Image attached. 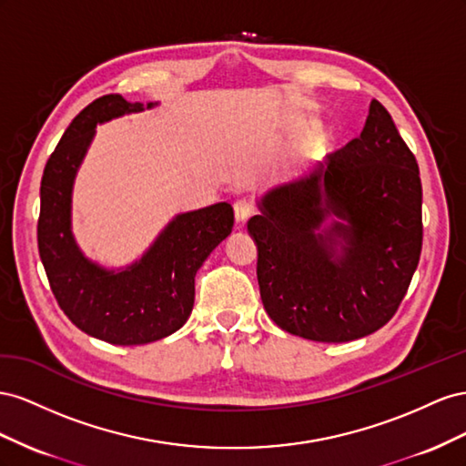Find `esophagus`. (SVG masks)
Returning <instances> with one entry per match:
<instances>
[{
  "label": "esophagus",
  "instance_id": "esophagus-1",
  "mask_svg": "<svg viewBox=\"0 0 466 466\" xmlns=\"http://www.w3.org/2000/svg\"><path fill=\"white\" fill-rule=\"evenodd\" d=\"M234 215L238 222H246L251 215H254V203L249 198H238L234 203Z\"/></svg>",
  "mask_w": 466,
  "mask_h": 466
}]
</instances>
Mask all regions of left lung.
Returning <instances> with one entry per match:
<instances>
[{"label": "left lung", "instance_id": "left-lung-1", "mask_svg": "<svg viewBox=\"0 0 466 466\" xmlns=\"http://www.w3.org/2000/svg\"><path fill=\"white\" fill-rule=\"evenodd\" d=\"M328 214L349 224L314 235ZM248 230L258 244L263 309L279 328L341 343L387 324L423 240L420 167L390 113L373 99L361 135L310 177L265 195ZM336 237L346 242L339 258Z\"/></svg>", "mask_w": 466, "mask_h": 466}]
</instances>
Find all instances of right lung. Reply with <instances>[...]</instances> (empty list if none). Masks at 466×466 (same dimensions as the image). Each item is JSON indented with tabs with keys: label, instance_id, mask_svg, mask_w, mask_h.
Listing matches in <instances>:
<instances>
[{
	"label": "right lung",
	"instance_id": "1",
	"mask_svg": "<svg viewBox=\"0 0 466 466\" xmlns=\"http://www.w3.org/2000/svg\"><path fill=\"white\" fill-rule=\"evenodd\" d=\"M132 111L142 105L111 93L74 118L45 166L36 224L38 254L58 307L86 334L115 345L162 339L187 322L195 273L234 226V208L218 203L179 215L125 271H107L82 256L70 232L74 176L96 125Z\"/></svg>",
	"mask_w": 466,
	"mask_h": 466
}]
</instances>
